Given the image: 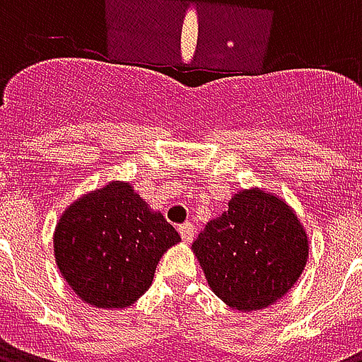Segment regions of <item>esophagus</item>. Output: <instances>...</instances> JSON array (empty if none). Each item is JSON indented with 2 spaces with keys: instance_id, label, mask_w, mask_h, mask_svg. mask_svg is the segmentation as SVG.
<instances>
[{
  "instance_id": "esophagus-1",
  "label": "esophagus",
  "mask_w": 362,
  "mask_h": 362,
  "mask_svg": "<svg viewBox=\"0 0 362 362\" xmlns=\"http://www.w3.org/2000/svg\"><path fill=\"white\" fill-rule=\"evenodd\" d=\"M178 230H180V236L184 243H192V240H194V236H196V228H194L192 223H184V225L178 227Z\"/></svg>"
}]
</instances>
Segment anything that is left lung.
<instances>
[{"instance_id": "8db88e82", "label": "left lung", "mask_w": 362, "mask_h": 362, "mask_svg": "<svg viewBox=\"0 0 362 362\" xmlns=\"http://www.w3.org/2000/svg\"><path fill=\"white\" fill-rule=\"evenodd\" d=\"M310 240L295 209L264 188L236 192L228 209L209 221L192 252L207 285L233 310H262L295 285Z\"/></svg>"}]
</instances>
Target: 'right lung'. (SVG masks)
<instances>
[{
  "label": "right lung",
  "mask_w": 362,
  "mask_h": 362,
  "mask_svg": "<svg viewBox=\"0 0 362 362\" xmlns=\"http://www.w3.org/2000/svg\"><path fill=\"white\" fill-rule=\"evenodd\" d=\"M180 235L129 182L77 197L54 228V258L67 285L93 308H127L151 287Z\"/></svg>",
  "instance_id": "obj_1"
}]
</instances>
